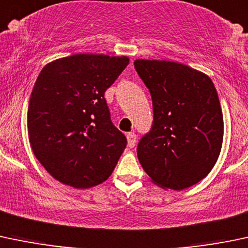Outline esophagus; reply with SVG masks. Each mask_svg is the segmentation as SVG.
Instances as JSON below:
<instances>
[{
  "label": "esophagus",
  "instance_id": "1",
  "mask_svg": "<svg viewBox=\"0 0 248 248\" xmlns=\"http://www.w3.org/2000/svg\"><path fill=\"white\" fill-rule=\"evenodd\" d=\"M126 139H127V144H129L130 148H134L135 144H136V134L135 132H129L126 135Z\"/></svg>",
  "mask_w": 248,
  "mask_h": 248
}]
</instances>
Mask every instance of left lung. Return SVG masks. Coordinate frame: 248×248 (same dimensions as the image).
<instances>
[{"label": "left lung", "instance_id": "8db88e82", "mask_svg": "<svg viewBox=\"0 0 248 248\" xmlns=\"http://www.w3.org/2000/svg\"><path fill=\"white\" fill-rule=\"evenodd\" d=\"M134 64L154 112L152 129L137 145L139 161L161 187H190L210 173L222 148L223 116L215 86L208 75L180 63Z\"/></svg>", "mask_w": 248, "mask_h": 248}]
</instances>
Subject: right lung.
Listing matches in <instances>:
<instances>
[{
  "instance_id": "right-lung-1",
  "label": "right lung",
  "mask_w": 248,
  "mask_h": 248,
  "mask_svg": "<svg viewBox=\"0 0 248 248\" xmlns=\"http://www.w3.org/2000/svg\"><path fill=\"white\" fill-rule=\"evenodd\" d=\"M127 64L125 56L80 53L40 71L27 113L30 143L38 161L62 184L88 188L113 172L126 137L112 123L104 95Z\"/></svg>"
}]
</instances>
